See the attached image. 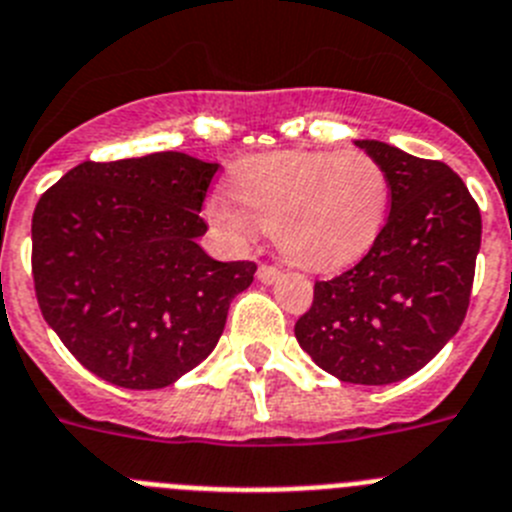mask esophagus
<instances>
[{
  "instance_id": "esophagus-1",
  "label": "esophagus",
  "mask_w": 512,
  "mask_h": 512,
  "mask_svg": "<svg viewBox=\"0 0 512 512\" xmlns=\"http://www.w3.org/2000/svg\"><path fill=\"white\" fill-rule=\"evenodd\" d=\"M280 278H283V270H280V267H273V265L257 267V280H260V283L273 285V283H278Z\"/></svg>"
}]
</instances>
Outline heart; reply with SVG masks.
<instances>
[{
    "instance_id": "b5f03b06",
    "label": "heart",
    "mask_w": 512,
    "mask_h": 512,
    "mask_svg": "<svg viewBox=\"0 0 512 512\" xmlns=\"http://www.w3.org/2000/svg\"><path fill=\"white\" fill-rule=\"evenodd\" d=\"M232 201L209 216L232 237L255 227L275 237L293 265L331 273L367 255L385 227L388 173L365 150H280L242 158L229 176Z\"/></svg>"
}]
</instances>
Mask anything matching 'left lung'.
I'll use <instances>...</instances> for the list:
<instances>
[{
    "mask_svg": "<svg viewBox=\"0 0 512 512\" xmlns=\"http://www.w3.org/2000/svg\"><path fill=\"white\" fill-rule=\"evenodd\" d=\"M385 168L390 216L362 260L313 285L296 339L321 370L390 385L428 365L467 316L482 216L462 178L377 140H357Z\"/></svg>",
    "mask_w": 512,
    "mask_h": 512,
    "instance_id": "8db88e82",
    "label": "left lung"
}]
</instances>
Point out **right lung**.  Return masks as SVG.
Masks as SVG:
<instances>
[{
    "label": "right lung",
    "mask_w": 512,
    "mask_h": 512,
    "mask_svg": "<svg viewBox=\"0 0 512 512\" xmlns=\"http://www.w3.org/2000/svg\"><path fill=\"white\" fill-rule=\"evenodd\" d=\"M216 163L186 153L86 163L40 196L32 280L43 319L101 380L158 390L201 365L255 262L199 247Z\"/></svg>",
    "instance_id": "1"
}]
</instances>
